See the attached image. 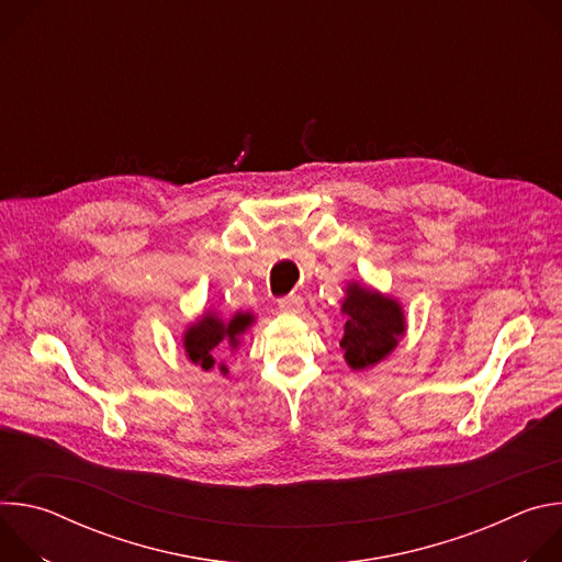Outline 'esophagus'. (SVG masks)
Listing matches in <instances>:
<instances>
[{
  "label": "esophagus",
  "instance_id": "34e87169",
  "mask_svg": "<svg viewBox=\"0 0 562 562\" xmlns=\"http://www.w3.org/2000/svg\"><path fill=\"white\" fill-rule=\"evenodd\" d=\"M278 308L284 313H300L304 308V300L300 295H286L278 300Z\"/></svg>",
  "mask_w": 562,
  "mask_h": 562
}]
</instances>
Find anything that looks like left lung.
I'll return each instance as SVG.
<instances>
[{
  "instance_id": "8db88e82",
  "label": "left lung",
  "mask_w": 562,
  "mask_h": 562,
  "mask_svg": "<svg viewBox=\"0 0 562 562\" xmlns=\"http://www.w3.org/2000/svg\"><path fill=\"white\" fill-rule=\"evenodd\" d=\"M347 315L340 347L353 371L369 369L384 360L405 336V313L397 300L351 282L342 302Z\"/></svg>"
}]
</instances>
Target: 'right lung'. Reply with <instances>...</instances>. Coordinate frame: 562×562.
Masks as SVG:
<instances>
[{
    "instance_id": "add662e5",
    "label": "right lung",
    "mask_w": 562,
    "mask_h": 562,
    "mask_svg": "<svg viewBox=\"0 0 562 562\" xmlns=\"http://www.w3.org/2000/svg\"><path fill=\"white\" fill-rule=\"evenodd\" d=\"M254 325V315L237 311L233 317L224 319L217 313L206 311L198 323L184 331V351L193 364H200L204 371H211L217 364V358L226 349H237L239 336ZM222 373H228L224 364H217Z\"/></svg>"
}]
</instances>
